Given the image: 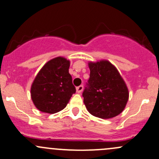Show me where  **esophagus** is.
I'll use <instances>...</instances> for the list:
<instances>
[{
	"label": "esophagus",
	"mask_w": 159,
	"mask_h": 159,
	"mask_svg": "<svg viewBox=\"0 0 159 159\" xmlns=\"http://www.w3.org/2000/svg\"><path fill=\"white\" fill-rule=\"evenodd\" d=\"M82 90H83V85H80V86L77 87V88H76L77 93H81V91H82Z\"/></svg>",
	"instance_id": "34e87169"
}]
</instances>
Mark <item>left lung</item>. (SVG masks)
Here are the masks:
<instances>
[{
  "label": "left lung",
  "mask_w": 159,
  "mask_h": 159,
  "mask_svg": "<svg viewBox=\"0 0 159 159\" xmlns=\"http://www.w3.org/2000/svg\"><path fill=\"white\" fill-rule=\"evenodd\" d=\"M90 78L82 93L91 114L102 119L119 115L126 107L129 91L117 69L108 61L89 63Z\"/></svg>",
  "instance_id": "1"
}]
</instances>
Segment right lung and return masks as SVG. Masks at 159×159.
Instances as JSON below:
<instances>
[{
	"instance_id": "right-lung-1",
	"label": "right lung",
	"mask_w": 159,
	"mask_h": 159,
	"mask_svg": "<svg viewBox=\"0 0 159 159\" xmlns=\"http://www.w3.org/2000/svg\"><path fill=\"white\" fill-rule=\"evenodd\" d=\"M70 61L57 57L48 61L36 75L31 87V98L40 111L55 113L66 107L76 89L68 72Z\"/></svg>"
}]
</instances>
